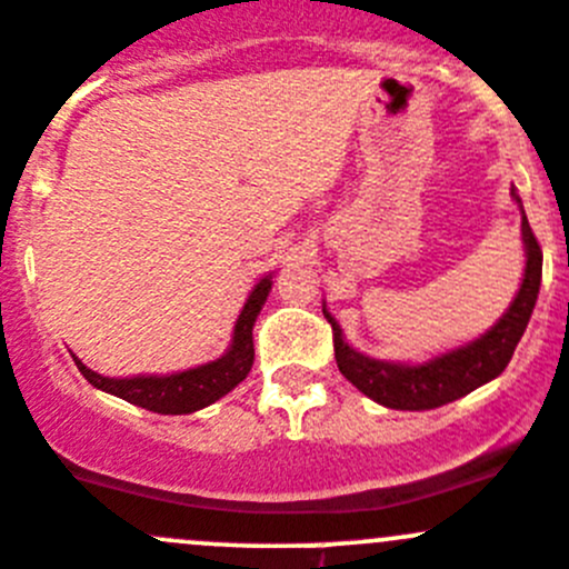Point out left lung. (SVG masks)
Returning <instances> with one entry per match:
<instances>
[{"label":"left lung","mask_w":569,"mask_h":569,"mask_svg":"<svg viewBox=\"0 0 569 569\" xmlns=\"http://www.w3.org/2000/svg\"><path fill=\"white\" fill-rule=\"evenodd\" d=\"M515 194V191H511ZM520 202V197L515 194ZM522 208V202H520ZM522 241H526V278H522L520 291H517L515 302L509 311L500 317V322L492 330L476 339L472 345L450 350L445 356L433 358L428 363H417V367H406V363H389L375 361V358L361 356L352 350L345 339H341V328L336 319L325 311V319L333 328V350L339 372L372 397L375 402L386 408H397V411H425V408H439L445 402H453L459 397L470 395L472 389L483 386L487 380L498 378L506 367H509L511 356H515L517 341L522 339L531 319L533 306H537L539 283H542V247H539L537 236H533L531 224H528L526 213H522Z\"/></svg>","instance_id":"8db88e82"}]
</instances>
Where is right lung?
<instances>
[{
    "mask_svg": "<svg viewBox=\"0 0 569 569\" xmlns=\"http://www.w3.org/2000/svg\"><path fill=\"white\" fill-rule=\"evenodd\" d=\"M272 280L263 278L261 283L252 289L250 300L244 302V311L239 313L236 322L233 345L222 358L211 363H202L197 369H186L178 375H138V378H104V375L91 372L80 358H74L77 369L82 378L97 389L108 391V395L121 397V400L141 406L147 411L156 413H191L200 408L211 406L219 397L228 395L230 389L247 378L256 361V347H252V325H256L261 306L267 302Z\"/></svg>",
    "mask_w": 569,
    "mask_h": 569,
    "instance_id": "obj_1",
    "label": "right lung"
}]
</instances>
